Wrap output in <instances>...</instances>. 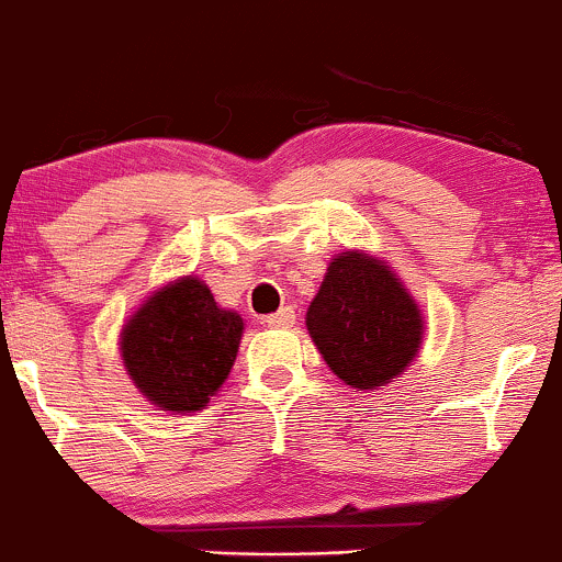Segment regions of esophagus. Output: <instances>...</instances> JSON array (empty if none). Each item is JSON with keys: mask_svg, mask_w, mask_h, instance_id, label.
I'll use <instances>...</instances> for the list:
<instances>
[{"mask_svg": "<svg viewBox=\"0 0 562 562\" xmlns=\"http://www.w3.org/2000/svg\"><path fill=\"white\" fill-rule=\"evenodd\" d=\"M267 325L269 327H293L295 325V312L290 306L280 308V312H277V314H269Z\"/></svg>", "mask_w": 562, "mask_h": 562, "instance_id": "obj_1", "label": "esophagus"}]
</instances>
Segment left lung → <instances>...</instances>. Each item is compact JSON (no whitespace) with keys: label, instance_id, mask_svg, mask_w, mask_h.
Here are the masks:
<instances>
[{"label":"left lung","instance_id":"obj_1","mask_svg":"<svg viewBox=\"0 0 562 562\" xmlns=\"http://www.w3.org/2000/svg\"><path fill=\"white\" fill-rule=\"evenodd\" d=\"M306 327L346 385L372 391L402 375L423 344V317L383 261L348 254L327 267Z\"/></svg>","mask_w":562,"mask_h":562}]
</instances>
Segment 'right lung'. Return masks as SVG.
I'll list each match as a JSON object with an SVG mask.
<instances>
[{"label":"right lung","instance_id":"obj_1","mask_svg":"<svg viewBox=\"0 0 562 562\" xmlns=\"http://www.w3.org/2000/svg\"><path fill=\"white\" fill-rule=\"evenodd\" d=\"M243 338L240 314L216 306L195 277L158 290L126 322L121 357L147 402L195 412L224 383Z\"/></svg>","mask_w":562,"mask_h":562}]
</instances>
